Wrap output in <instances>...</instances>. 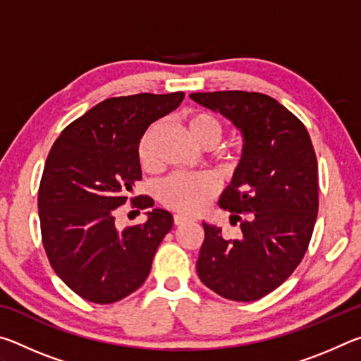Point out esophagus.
Returning <instances> with one entry per match:
<instances>
[{"label": "esophagus", "mask_w": 361, "mask_h": 361, "mask_svg": "<svg viewBox=\"0 0 361 361\" xmlns=\"http://www.w3.org/2000/svg\"><path fill=\"white\" fill-rule=\"evenodd\" d=\"M189 221H191V218H189V216H185V215H175V216H173V223H175V226H181V224L189 223Z\"/></svg>", "instance_id": "obj_1"}]
</instances>
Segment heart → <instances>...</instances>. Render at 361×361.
<instances>
[{
  "label": "heart",
  "mask_w": 361,
  "mask_h": 361,
  "mask_svg": "<svg viewBox=\"0 0 361 361\" xmlns=\"http://www.w3.org/2000/svg\"><path fill=\"white\" fill-rule=\"evenodd\" d=\"M181 124L191 142L204 149L216 146L224 135L223 122L215 114L204 111V109H189L183 114ZM157 132L159 122H152L138 142V162L146 172L156 170L152 143H154ZM239 162L240 151L237 148H231L219 156V164L226 172L235 170ZM216 191V181L209 175H173L159 188V200L170 210L194 215L209 205Z\"/></svg>",
  "instance_id": "heart-1"
}]
</instances>
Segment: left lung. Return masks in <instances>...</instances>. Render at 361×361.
Masks as SVG:
<instances>
[{"instance_id": "obj_1", "label": "left lung", "mask_w": 361, "mask_h": 361, "mask_svg": "<svg viewBox=\"0 0 361 361\" xmlns=\"http://www.w3.org/2000/svg\"><path fill=\"white\" fill-rule=\"evenodd\" d=\"M221 113L243 135V152L219 207L240 239L204 223L197 274L231 301L250 302L288 279L307 252L319 212V164L305 126L272 97L243 90L189 95Z\"/></svg>"}]
</instances>
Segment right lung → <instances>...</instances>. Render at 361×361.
<instances>
[{
	"instance_id": "obj_1",
	"label": "right lung",
	"mask_w": 361,
	"mask_h": 361,
	"mask_svg": "<svg viewBox=\"0 0 361 361\" xmlns=\"http://www.w3.org/2000/svg\"><path fill=\"white\" fill-rule=\"evenodd\" d=\"M185 92L113 97L66 126L46 159L38 191L47 259L85 301L111 304L148 279L173 216L152 209L149 195L130 197L142 180L138 142L152 122L180 106ZM149 210V221L115 228L117 207Z\"/></svg>"
}]
</instances>
